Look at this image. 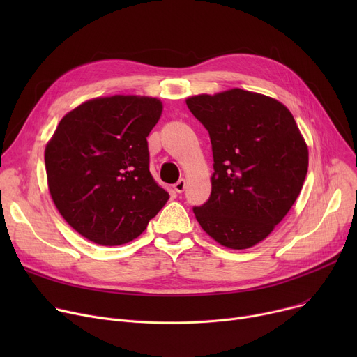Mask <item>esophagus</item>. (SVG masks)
<instances>
[{
    "mask_svg": "<svg viewBox=\"0 0 357 357\" xmlns=\"http://www.w3.org/2000/svg\"><path fill=\"white\" fill-rule=\"evenodd\" d=\"M185 188H186V181H185L183 178H181L176 183H174V190H175L176 192H183Z\"/></svg>",
    "mask_w": 357,
    "mask_h": 357,
    "instance_id": "34e87169",
    "label": "esophagus"
}]
</instances>
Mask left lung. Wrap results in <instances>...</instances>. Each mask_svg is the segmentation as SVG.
<instances>
[{
	"label": "left lung",
	"instance_id": "8db88e82",
	"mask_svg": "<svg viewBox=\"0 0 357 357\" xmlns=\"http://www.w3.org/2000/svg\"><path fill=\"white\" fill-rule=\"evenodd\" d=\"M207 128L214 158L211 195L194 207L220 245L248 249L288 214L304 185L308 149L289 109L238 88L186 100Z\"/></svg>",
	"mask_w": 357,
	"mask_h": 357
}]
</instances>
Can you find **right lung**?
I'll list each match as a JSON object with an SVG mask.
<instances>
[{"label":"right lung","mask_w":357,"mask_h":357,"mask_svg":"<svg viewBox=\"0 0 357 357\" xmlns=\"http://www.w3.org/2000/svg\"><path fill=\"white\" fill-rule=\"evenodd\" d=\"M162 114L150 97L86 101L61 120L45 150L47 183L62 217L102 246L139 237L169 194L149 171L147 136Z\"/></svg>","instance_id":"1"}]
</instances>
